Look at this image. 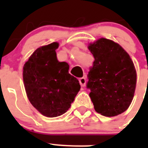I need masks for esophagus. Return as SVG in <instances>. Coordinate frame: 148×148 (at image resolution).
Listing matches in <instances>:
<instances>
[{
  "label": "esophagus",
  "mask_w": 148,
  "mask_h": 148,
  "mask_svg": "<svg viewBox=\"0 0 148 148\" xmlns=\"http://www.w3.org/2000/svg\"><path fill=\"white\" fill-rule=\"evenodd\" d=\"M86 82H87V81H86V78H84V77H82V78H81L80 79H79V83H80L82 87H84V86H85Z\"/></svg>",
  "instance_id": "1"
}]
</instances>
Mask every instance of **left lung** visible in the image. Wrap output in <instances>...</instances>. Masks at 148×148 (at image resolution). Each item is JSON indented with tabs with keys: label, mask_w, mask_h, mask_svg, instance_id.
Returning <instances> with one entry per match:
<instances>
[{
	"label": "left lung",
	"mask_w": 148,
	"mask_h": 148,
	"mask_svg": "<svg viewBox=\"0 0 148 148\" xmlns=\"http://www.w3.org/2000/svg\"><path fill=\"white\" fill-rule=\"evenodd\" d=\"M88 49L95 58L87 84L95 110L107 117L118 116L134 96L136 72L133 61L119 44L104 38L90 44Z\"/></svg>",
	"instance_id": "left-lung-1"
}]
</instances>
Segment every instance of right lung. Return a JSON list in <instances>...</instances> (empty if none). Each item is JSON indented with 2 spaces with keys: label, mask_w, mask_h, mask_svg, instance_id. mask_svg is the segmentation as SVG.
<instances>
[{
  "label": "right lung",
  "mask_w": 148,
  "mask_h": 148,
  "mask_svg": "<svg viewBox=\"0 0 148 148\" xmlns=\"http://www.w3.org/2000/svg\"><path fill=\"white\" fill-rule=\"evenodd\" d=\"M58 44L38 48L23 66V79L30 103L47 117H57L70 108L81 86L69 73V64L56 56Z\"/></svg>",
  "instance_id": "add662e5"
}]
</instances>
